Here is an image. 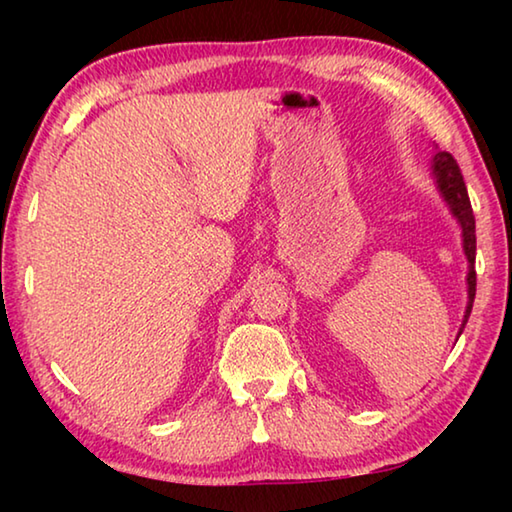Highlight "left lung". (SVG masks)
<instances>
[{"label":"left lung","instance_id":"1","mask_svg":"<svg viewBox=\"0 0 512 512\" xmlns=\"http://www.w3.org/2000/svg\"><path fill=\"white\" fill-rule=\"evenodd\" d=\"M431 167H433V176H436V180H438L440 192H443L445 201L449 203V207H452L454 216L463 228V248H465L467 262H470V273H467V287H470V289H467V296H470V302H467L465 318H463V327H465L467 318H470L474 296H476V271H474L476 235H474L472 203H470V196H467V187H465L461 167H458V162L454 160L452 153H447V151L436 153V158H433ZM461 332H463V329H461Z\"/></svg>","mask_w":512,"mask_h":512}]
</instances>
